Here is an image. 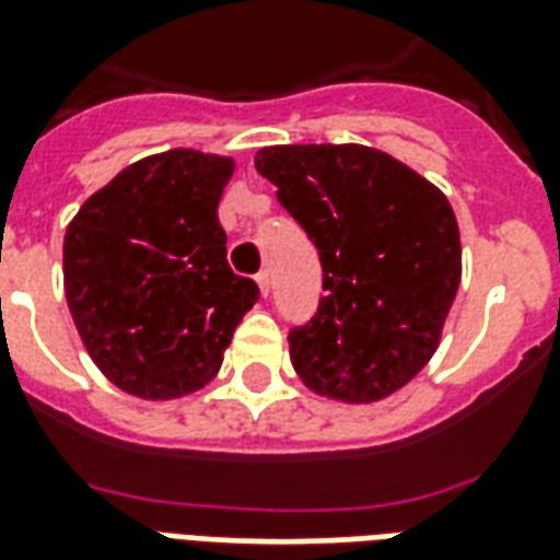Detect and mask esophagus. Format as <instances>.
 I'll return each mask as SVG.
<instances>
[{"label": "esophagus", "mask_w": 560, "mask_h": 560, "mask_svg": "<svg viewBox=\"0 0 560 560\" xmlns=\"http://www.w3.org/2000/svg\"><path fill=\"white\" fill-rule=\"evenodd\" d=\"M255 281H258V290H261V296H267V293H270V272L261 270L258 276H255Z\"/></svg>", "instance_id": "1"}]
</instances>
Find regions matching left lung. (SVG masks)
<instances>
[{
	"label": "left lung",
	"instance_id": "obj_1",
	"mask_svg": "<svg viewBox=\"0 0 560 560\" xmlns=\"http://www.w3.org/2000/svg\"><path fill=\"white\" fill-rule=\"evenodd\" d=\"M255 168L323 261L319 311L288 337L293 369L334 400L389 398L430 363L459 290L451 202L366 144H272Z\"/></svg>",
	"mask_w": 560,
	"mask_h": 560
}]
</instances>
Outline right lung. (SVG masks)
<instances>
[{
    "label": "right lung",
    "mask_w": 560,
    "mask_h": 560,
    "mask_svg": "<svg viewBox=\"0 0 560 560\" xmlns=\"http://www.w3.org/2000/svg\"><path fill=\"white\" fill-rule=\"evenodd\" d=\"M235 162L191 148L127 165L66 229L74 328L118 389L171 400L218 374L258 284L226 261L220 194Z\"/></svg>",
    "instance_id": "right-lung-1"
}]
</instances>
